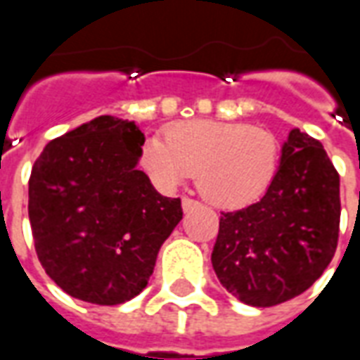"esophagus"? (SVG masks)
Here are the masks:
<instances>
[{
	"label": "esophagus",
	"instance_id": "esophagus-1",
	"mask_svg": "<svg viewBox=\"0 0 360 360\" xmlns=\"http://www.w3.org/2000/svg\"><path fill=\"white\" fill-rule=\"evenodd\" d=\"M183 210L185 212H191V210H195L196 206H198V202L196 200H193V198H183Z\"/></svg>",
	"mask_w": 360,
	"mask_h": 360
}]
</instances>
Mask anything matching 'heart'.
<instances>
[{"label": "heart", "mask_w": 360, "mask_h": 360, "mask_svg": "<svg viewBox=\"0 0 360 360\" xmlns=\"http://www.w3.org/2000/svg\"><path fill=\"white\" fill-rule=\"evenodd\" d=\"M165 139L150 136L141 165L162 191H173L196 173L208 202L239 208L264 195L279 167V144L264 129L247 123L193 119L175 123Z\"/></svg>", "instance_id": "heart-1"}]
</instances>
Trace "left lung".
<instances>
[{"mask_svg": "<svg viewBox=\"0 0 360 360\" xmlns=\"http://www.w3.org/2000/svg\"><path fill=\"white\" fill-rule=\"evenodd\" d=\"M340 214V175L324 146L293 129L266 195L219 218L212 250L219 283L250 307L301 295L332 262Z\"/></svg>", "mask_w": 360, "mask_h": 360, "instance_id": "8db88e82", "label": "left lung"}]
</instances>
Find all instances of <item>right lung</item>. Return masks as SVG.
Segmentation results:
<instances>
[{"label": "right lung", "mask_w": 360, "mask_h": 360, "mask_svg": "<svg viewBox=\"0 0 360 360\" xmlns=\"http://www.w3.org/2000/svg\"><path fill=\"white\" fill-rule=\"evenodd\" d=\"M134 121L100 115L46 144L28 181L36 255L65 293L121 304L148 285L160 247L183 218L136 164Z\"/></svg>", "instance_id": "obj_1"}]
</instances>
